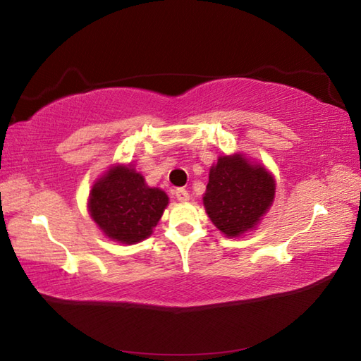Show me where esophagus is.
<instances>
[{"label":"esophagus","mask_w":361,"mask_h":361,"mask_svg":"<svg viewBox=\"0 0 361 361\" xmlns=\"http://www.w3.org/2000/svg\"><path fill=\"white\" fill-rule=\"evenodd\" d=\"M173 194H175L176 200H178V202H188L189 200V192H188L186 189L178 188V189L173 190Z\"/></svg>","instance_id":"esophagus-1"}]
</instances>
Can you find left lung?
I'll list each match as a JSON object with an SVG mask.
<instances>
[{
  "label": "left lung",
  "instance_id": "8db88e82",
  "mask_svg": "<svg viewBox=\"0 0 361 361\" xmlns=\"http://www.w3.org/2000/svg\"><path fill=\"white\" fill-rule=\"evenodd\" d=\"M274 194L273 173L237 152L219 157L211 166L203 204L214 226L228 239H235L257 228Z\"/></svg>",
  "mask_w": 361,
  "mask_h": 361
}]
</instances>
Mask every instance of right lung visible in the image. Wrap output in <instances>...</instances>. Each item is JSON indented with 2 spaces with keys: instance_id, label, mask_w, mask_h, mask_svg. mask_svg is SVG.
<instances>
[{
  "instance_id": "right-lung-1",
  "label": "right lung",
  "mask_w": 361,
  "mask_h": 361,
  "mask_svg": "<svg viewBox=\"0 0 361 361\" xmlns=\"http://www.w3.org/2000/svg\"><path fill=\"white\" fill-rule=\"evenodd\" d=\"M167 204L164 190L150 188L133 164H113L93 183L88 195L91 220L104 235L126 245L150 237Z\"/></svg>"
}]
</instances>
